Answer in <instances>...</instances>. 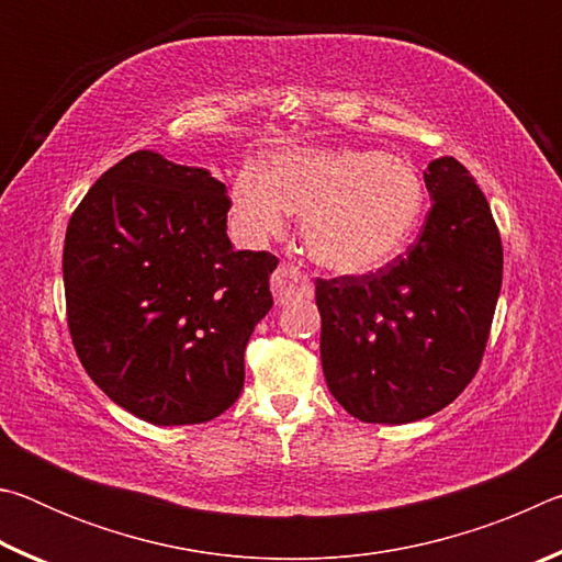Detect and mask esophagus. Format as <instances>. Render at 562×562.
I'll return each mask as SVG.
<instances>
[{
  "instance_id": "1",
  "label": "esophagus",
  "mask_w": 562,
  "mask_h": 562,
  "mask_svg": "<svg viewBox=\"0 0 562 562\" xmlns=\"http://www.w3.org/2000/svg\"><path fill=\"white\" fill-rule=\"evenodd\" d=\"M270 288L274 294V302L288 304L297 297H312V282L300 268L290 262H282L278 270L272 272Z\"/></svg>"
}]
</instances>
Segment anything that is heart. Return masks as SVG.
<instances>
[{
  "label": "heart",
  "instance_id": "b5f03b06",
  "mask_svg": "<svg viewBox=\"0 0 562 562\" xmlns=\"http://www.w3.org/2000/svg\"><path fill=\"white\" fill-rule=\"evenodd\" d=\"M426 188L408 160L372 148H294L270 170L245 164L231 211L255 240L288 231L302 215V240L319 268L364 274L392 262L424 215Z\"/></svg>",
  "mask_w": 562,
  "mask_h": 562
}]
</instances>
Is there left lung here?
Wrapping results in <instances>:
<instances>
[{
  "mask_svg": "<svg viewBox=\"0 0 562 562\" xmlns=\"http://www.w3.org/2000/svg\"><path fill=\"white\" fill-rule=\"evenodd\" d=\"M424 183L431 211L406 255L359 278L317 280L327 386L367 424L449 406L481 364L501 294V235L473 176L441 156Z\"/></svg>",
  "mask_w": 562,
  "mask_h": 562,
  "instance_id": "8db88e82",
  "label": "left lung"
}]
</instances>
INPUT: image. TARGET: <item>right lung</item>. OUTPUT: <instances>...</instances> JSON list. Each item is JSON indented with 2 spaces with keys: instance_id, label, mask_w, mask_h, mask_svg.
<instances>
[{
  "instance_id": "add662e5",
  "label": "right lung",
  "mask_w": 562,
  "mask_h": 562,
  "mask_svg": "<svg viewBox=\"0 0 562 562\" xmlns=\"http://www.w3.org/2000/svg\"><path fill=\"white\" fill-rule=\"evenodd\" d=\"M227 211L207 168L136 150L91 186L66 227L76 355L113 404L148 424L211 422L243 392L278 258L233 250Z\"/></svg>"
}]
</instances>
